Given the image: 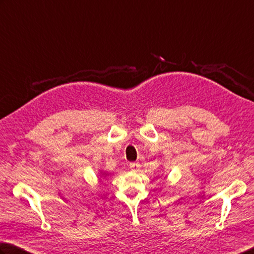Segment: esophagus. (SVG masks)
I'll return each mask as SVG.
<instances>
[{
    "label": "esophagus",
    "mask_w": 254,
    "mask_h": 254,
    "mask_svg": "<svg viewBox=\"0 0 254 254\" xmlns=\"http://www.w3.org/2000/svg\"><path fill=\"white\" fill-rule=\"evenodd\" d=\"M130 169L132 170V171H134V172L139 171V169H140V164H139V163H136V162H132V163H130Z\"/></svg>",
    "instance_id": "34e87169"
}]
</instances>
